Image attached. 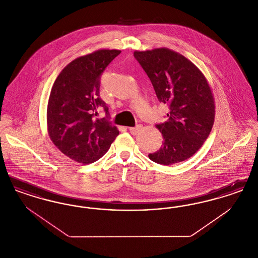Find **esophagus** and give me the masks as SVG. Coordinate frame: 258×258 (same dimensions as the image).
Wrapping results in <instances>:
<instances>
[{
  "label": "esophagus",
  "mask_w": 258,
  "mask_h": 258,
  "mask_svg": "<svg viewBox=\"0 0 258 258\" xmlns=\"http://www.w3.org/2000/svg\"><path fill=\"white\" fill-rule=\"evenodd\" d=\"M141 125L140 124H138V125H136V126H135V127H130L128 128V131H130V133L132 134V135H137L140 131H141Z\"/></svg>",
  "instance_id": "1"
}]
</instances>
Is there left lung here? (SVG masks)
<instances>
[{
  "label": "left lung",
  "instance_id": "1",
  "mask_svg": "<svg viewBox=\"0 0 258 258\" xmlns=\"http://www.w3.org/2000/svg\"><path fill=\"white\" fill-rule=\"evenodd\" d=\"M157 98L168 106L167 120L156 126L162 146L150 160L171 165L194 156L208 138L215 121L214 98L205 76L183 55L167 48L135 51Z\"/></svg>",
  "mask_w": 258,
  "mask_h": 258
}]
</instances>
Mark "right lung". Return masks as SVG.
I'll list each match as a JSON object with an SVG mask.
<instances>
[{
    "label": "right lung",
    "mask_w": 258,
    "mask_h": 258,
    "mask_svg": "<svg viewBox=\"0 0 258 258\" xmlns=\"http://www.w3.org/2000/svg\"><path fill=\"white\" fill-rule=\"evenodd\" d=\"M120 50H98L70 62L58 75L47 105L48 134L55 146L74 161L89 164L110 148L119 131L99 98L101 74ZM102 109L106 117L96 116Z\"/></svg>",
    "instance_id": "1"
}]
</instances>
